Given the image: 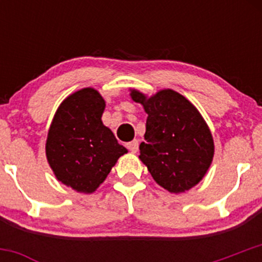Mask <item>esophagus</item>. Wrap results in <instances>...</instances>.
<instances>
[{"mask_svg":"<svg viewBox=\"0 0 262 262\" xmlns=\"http://www.w3.org/2000/svg\"><path fill=\"white\" fill-rule=\"evenodd\" d=\"M126 148H128L129 150H132V152H137V150H138V141L134 139V141L126 143Z\"/></svg>","mask_w":262,"mask_h":262,"instance_id":"1","label":"esophagus"}]
</instances>
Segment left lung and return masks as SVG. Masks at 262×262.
Here are the masks:
<instances>
[{
  "mask_svg": "<svg viewBox=\"0 0 262 262\" xmlns=\"http://www.w3.org/2000/svg\"><path fill=\"white\" fill-rule=\"evenodd\" d=\"M132 99L148 114L139 158L158 185L171 192L191 189L207 173L214 155L209 128L194 105L172 90Z\"/></svg>",
  "mask_w": 262,
  "mask_h": 262,
  "instance_id": "left-lung-1",
  "label": "left lung"
}]
</instances>
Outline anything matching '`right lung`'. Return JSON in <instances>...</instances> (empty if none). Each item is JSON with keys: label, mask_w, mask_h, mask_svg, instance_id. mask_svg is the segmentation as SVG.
Segmentation results:
<instances>
[{"label": "right lung", "mask_w": 262, "mask_h": 262, "mask_svg": "<svg viewBox=\"0 0 262 262\" xmlns=\"http://www.w3.org/2000/svg\"><path fill=\"white\" fill-rule=\"evenodd\" d=\"M105 101L94 89H83L60 104L47 139V158L59 181L80 192L104 182L118 158L126 153L102 124Z\"/></svg>", "instance_id": "add662e5"}]
</instances>
